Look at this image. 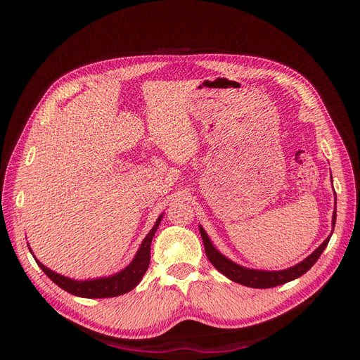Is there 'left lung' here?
<instances>
[{
	"instance_id": "obj_1",
	"label": "left lung",
	"mask_w": 360,
	"mask_h": 360,
	"mask_svg": "<svg viewBox=\"0 0 360 360\" xmlns=\"http://www.w3.org/2000/svg\"><path fill=\"white\" fill-rule=\"evenodd\" d=\"M335 221H336V212L333 213V221H332L333 226H335ZM200 233L202 237V243H204L207 258H209L210 263L228 279L238 282V284L246 285V287H252V288H271L276 285H282V284H287V282H290L292 279L302 276L303 274H307V271L315 264V261L320 258L323 250L326 249V246H328V243L330 240V237L326 238V240L317 249H315L308 258H304L297 266L290 267L287 270H281V271H264V270L246 269V267H242V266L233 263L231 259L225 258L219 252V250H217L212 245L210 238L207 237L205 231L201 226H200Z\"/></svg>"
}]
</instances>
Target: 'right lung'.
<instances>
[{"label":"right lung","instance_id":"right-lung-1","mask_svg":"<svg viewBox=\"0 0 360 360\" xmlns=\"http://www.w3.org/2000/svg\"><path fill=\"white\" fill-rule=\"evenodd\" d=\"M160 219L162 216L158 217L155 226L151 228V231L147 234L143 243H141V248L136 252L132 263H130L124 270L118 271L117 275H112L110 278H101V279H91V281H75V279L56 274V271H52L48 267L43 266L40 261L37 259L36 261L39 267L45 271L46 276L52 282H56L60 288L73 294V296L86 297V299H105V297L122 296V294L134 290L147 271L150 264V245H151V240H153L155 233L160 224Z\"/></svg>","mask_w":360,"mask_h":360}]
</instances>
